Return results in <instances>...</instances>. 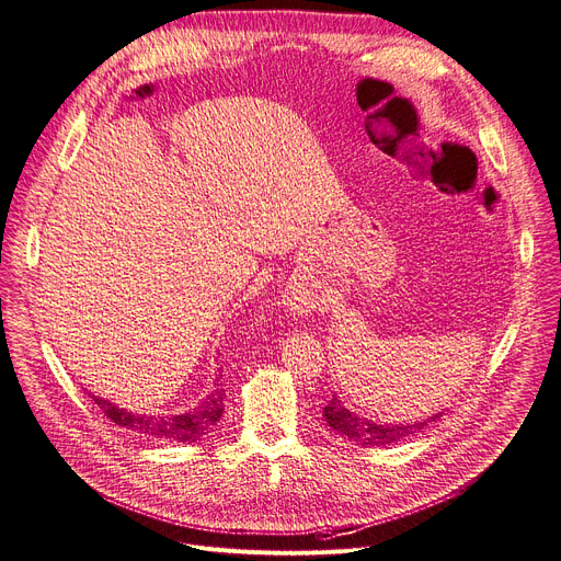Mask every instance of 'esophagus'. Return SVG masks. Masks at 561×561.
Masks as SVG:
<instances>
[{
    "mask_svg": "<svg viewBox=\"0 0 561 561\" xmlns=\"http://www.w3.org/2000/svg\"><path fill=\"white\" fill-rule=\"evenodd\" d=\"M285 308L296 314V317H308L317 310L319 301L317 296L312 291H308L304 285H291L287 291H285V299H283Z\"/></svg>",
    "mask_w": 561,
    "mask_h": 561,
    "instance_id": "obj_1",
    "label": "esophagus"
}]
</instances>
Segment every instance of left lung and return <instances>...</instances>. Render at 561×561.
Here are the masks:
<instances>
[{
  "label": "left lung",
  "instance_id": "8db88e82",
  "mask_svg": "<svg viewBox=\"0 0 561 561\" xmlns=\"http://www.w3.org/2000/svg\"><path fill=\"white\" fill-rule=\"evenodd\" d=\"M439 416L442 412L421 421H412V423H382V421H371L367 416L351 412L348 408H344V403L337 397H333V401L323 408V421L333 433L365 448L397 444L410 435L421 433L427 423L437 421Z\"/></svg>",
  "mask_w": 561,
  "mask_h": 561
}]
</instances>
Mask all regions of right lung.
<instances>
[{
    "instance_id": "add662e5",
    "label": "right lung",
    "mask_w": 561,
    "mask_h": 561,
    "mask_svg": "<svg viewBox=\"0 0 561 561\" xmlns=\"http://www.w3.org/2000/svg\"><path fill=\"white\" fill-rule=\"evenodd\" d=\"M224 399L226 393L217 385L199 405L190 408L183 414H140V412L122 410L106 399L92 397L99 410H102L115 425H122L126 431L145 435V437L179 442V444H194L202 437H206L221 419Z\"/></svg>"
}]
</instances>
